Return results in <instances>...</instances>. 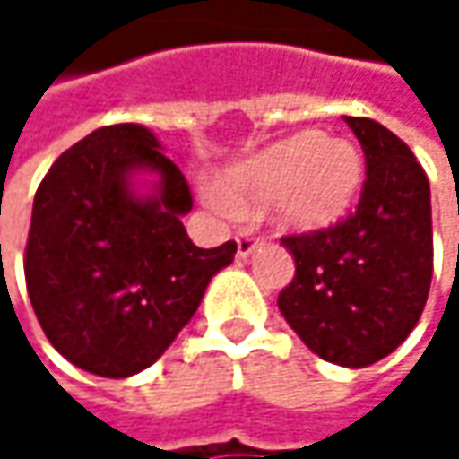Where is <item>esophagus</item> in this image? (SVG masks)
I'll use <instances>...</instances> for the list:
<instances>
[{
    "label": "esophagus",
    "instance_id": "1",
    "mask_svg": "<svg viewBox=\"0 0 459 459\" xmlns=\"http://www.w3.org/2000/svg\"><path fill=\"white\" fill-rule=\"evenodd\" d=\"M255 249H257V238L252 233H238V238H236V255L241 260H247Z\"/></svg>",
    "mask_w": 459,
    "mask_h": 459
}]
</instances>
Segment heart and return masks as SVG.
I'll list each match as a JSON object with an SVG mask.
<instances>
[{"mask_svg": "<svg viewBox=\"0 0 459 459\" xmlns=\"http://www.w3.org/2000/svg\"><path fill=\"white\" fill-rule=\"evenodd\" d=\"M364 186V159L351 140L298 133L238 161L221 191L204 199L218 212L273 204V218L287 230H321L340 223Z\"/></svg>", "mask_w": 459, "mask_h": 459, "instance_id": "obj_1", "label": "heart"}]
</instances>
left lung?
I'll return each instance as SVG.
<instances>
[{"label": "left lung", "mask_w": 459, "mask_h": 459, "mask_svg": "<svg viewBox=\"0 0 459 459\" xmlns=\"http://www.w3.org/2000/svg\"><path fill=\"white\" fill-rule=\"evenodd\" d=\"M361 143L367 180L353 215L284 236L295 276L279 311L324 361L369 367L420 321L433 276L430 186L410 145L364 117H342Z\"/></svg>", "instance_id": "1"}]
</instances>
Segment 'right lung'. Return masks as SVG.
<instances>
[{
    "mask_svg": "<svg viewBox=\"0 0 459 459\" xmlns=\"http://www.w3.org/2000/svg\"><path fill=\"white\" fill-rule=\"evenodd\" d=\"M153 171L151 195L132 175ZM191 188L140 125L90 133L57 156L34 196L26 287L52 348L100 377L151 367L196 314L236 241L196 247L183 229Z\"/></svg>",
    "mask_w": 459,
    "mask_h": 459,
    "instance_id": "right-lung-1",
    "label": "right lung"
}]
</instances>
